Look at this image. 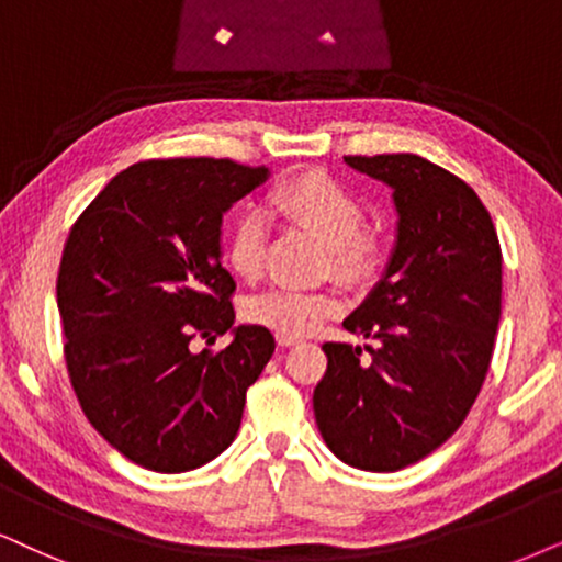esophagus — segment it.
<instances>
[{
  "label": "esophagus",
  "instance_id": "1",
  "mask_svg": "<svg viewBox=\"0 0 562 562\" xmlns=\"http://www.w3.org/2000/svg\"><path fill=\"white\" fill-rule=\"evenodd\" d=\"M303 337H297V334H285V331H277V345L280 347H290V345H297Z\"/></svg>",
  "mask_w": 562,
  "mask_h": 562
}]
</instances>
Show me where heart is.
Masks as SVG:
<instances>
[{"label": "heart", "instance_id": "b5f03b06", "mask_svg": "<svg viewBox=\"0 0 562 562\" xmlns=\"http://www.w3.org/2000/svg\"><path fill=\"white\" fill-rule=\"evenodd\" d=\"M269 204L285 223L295 225L326 246V269L347 285H366L383 265V244L363 225V204L350 189L334 181L322 170H305L282 181L272 191ZM225 259L244 280H257L267 261V225L259 215H244L233 225ZM342 301L326 290H285L274 288L248 297L244 314L251 324L272 331L308 334L324 318L337 316Z\"/></svg>", "mask_w": 562, "mask_h": 562}]
</instances>
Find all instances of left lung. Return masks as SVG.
<instances>
[{"instance_id":"left-lung-1","label":"left lung","mask_w":562,"mask_h":562,"mask_svg":"<svg viewBox=\"0 0 562 562\" xmlns=\"http://www.w3.org/2000/svg\"><path fill=\"white\" fill-rule=\"evenodd\" d=\"M394 189L396 246L381 282L345 318L373 345L324 342L314 415L331 453L396 472L443 446L485 383L501 322L503 254L472 187L420 155H347Z\"/></svg>"}]
</instances>
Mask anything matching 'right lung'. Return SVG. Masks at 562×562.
<instances>
[{
  "label": "right lung",
  "instance_id": "1",
  "mask_svg": "<svg viewBox=\"0 0 562 562\" xmlns=\"http://www.w3.org/2000/svg\"><path fill=\"white\" fill-rule=\"evenodd\" d=\"M267 173L228 158L134 162L64 244L56 303L69 381L92 428L145 470L189 472L228 449L272 358V331L257 324L233 329L223 350H191L233 326L220 225Z\"/></svg>",
  "mask_w": 562,
  "mask_h": 562
}]
</instances>
